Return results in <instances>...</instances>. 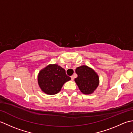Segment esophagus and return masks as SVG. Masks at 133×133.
<instances>
[{
  "label": "esophagus",
  "instance_id": "34e87169",
  "mask_svg": "<svg viewBox=\"0 0 133 133\" xmlns=\"http://www.w3.org/2000/svg\"><path fill=\"white\" fill-rule=\"evenodd\" d=\"M71 80L72 81H73L74 79V75H72L71 77Z\"/></svg>",
  "mask_w": 133,
  "mask_h": 133
}]
</instances>
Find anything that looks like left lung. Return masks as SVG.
<instances>
[{"label":"left lung","instance_id":"obj_1","mask_svg":"<svg viewBox=\"0 0 133 133\" xmlns=\"http://www.w3.org/2000/svg\"><path fill=\"white\" fill-rule=\"evenodd\" d=\"M78 77L75 79L76 84L80 91L84 94H91L99 84V78L91 67L83 65L75 69Z\"/></svg>","mask_w":133,"mask_h":133}]
</instances>
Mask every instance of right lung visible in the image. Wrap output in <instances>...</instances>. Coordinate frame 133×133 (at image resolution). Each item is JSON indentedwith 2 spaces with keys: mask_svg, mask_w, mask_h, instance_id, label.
<instances>
[{
  "mask_svg": "<svg viewBox=\"0 0 133 133\" xmlns=\"http://www.w3.org/2000/svg\"><path fill=\"white\" fill-rule=\"evenodd\" d=\"M70 79L65 70L56 64H49L41 70L38 75V85L47 95L57 94L63 84Z\"/></svg>",
  "mask_w": 133,
  "mask_h": 133,
  "instance_id": "1",
  "label": "right lung"
}]
</instances>
